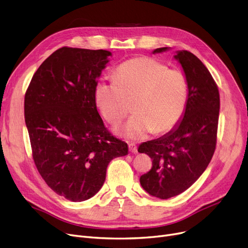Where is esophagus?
Masks as SVG:
<instances>
[{"label":"esophagus","mask_w":248,"mask_h":248,"mask_svg":"<svg viewBox=\"0 0 248 248\" xmlns=\"http://www.w3.org/2000/svg\"><path fill=\"white\" fill-rule=\"evenodd\" d=\"M128 149H129V152H132L134 154L138 153V148L137 146L134 144V142H131V144H128Z\"/></svg>","instance_id":"obj_1"}]
</instances>
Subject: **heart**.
<instances>
[{
    "label": "heart",
    "instance_id": "1",
    "mask_svg": "<svg viewBox=\"0 0 248 248\" xmlns=\"http://www.w3.org/2000/svg\"><path fill=\"white\" fill-rule=\"evenodd\" d=\"M95 103L101 115L117 124L129 111L136 113L121 133L128 140H140L150 134H164L182 120L189 98V84L183 71L168 68L150 57H138L123 63L113 79H101L95 86Z\"/></svg>",
    "mask_w": 248,
    "mask_h": 248
}]
</instances>
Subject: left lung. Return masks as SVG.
Returning a JSON list of instances; mask_svg holds the SVG:
<instances>
[{
	"instance_id": "8db88e82",
	"label": "left lung",
	"mask_w": 248,
	"mask_h": 248,
	"mask_svg": "<svg viewBox=\"0 0 248 248\" xmlns=\"http://www.w3.org/2000/svg\"><path fill=\"white\" fill-rule=\"evenodd\" d=\"M157 48L153 53L167 51ZM183 67L189 84L186 111L167 135L140 145L138 152L150 155L152 169L140 183L150 195L168 199L190 188L206 170L215 152L219 119V90L209 70L189 51L174 56Z\"/></svg>"
}]
</instances>
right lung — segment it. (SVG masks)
I'll list each match as a JSON object with an SVG mask.
<instances>
[{"label": "right lung", "mask_w": 248, "mask_h": 248, "mask_svg": "<svg viewBox=\"0 0 248 248\" xmlns=\"http://www.w3.org/2000/svg\"><path fill=\"white\" fill-rule=\"evenodd\" d=\"M111 53L62 47L37 69L25 94V123L39 174L59 196L85 201L100 190L109 162L127 144L104 126L94 98Z\"/></svg>", "instance_id": "add662e5"}]
</instances>
